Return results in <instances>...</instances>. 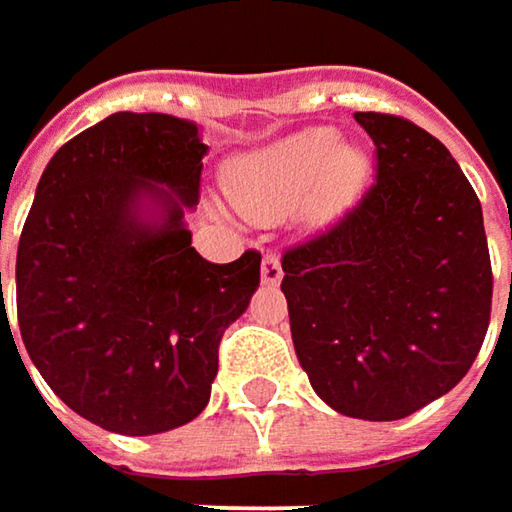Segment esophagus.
I'll return each mask as SVG.
<instances>
[{
	"label": "esophagus",
	"mask_w": 512,
	"mask_h": 512,
	"mask_svg": "<svg viewBox=\"0 0 512 512\" xmlns=\"http://www.w3.org/2000/svg\"><path fill=\"white\" fill-rule=\"evenodd\" d=\"M281 260H278V255L275 252H266L263 255V260H260V278H263V284L266 287H275L278 281H281Z\"/></svg>",
	"instance_id": "obj_1"
}]
</instances>
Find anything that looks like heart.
Listing matches in <instances>:
<instances>
[{
    "label": "heart",
    "mask_w": 512,
    "mask_h": 512,
    "mask_svg": "<svg viewBox=\"0 0 512 512\" xmlns=\"http://www.w3.org/2000/svg\"><path fill=\"white\" fill-rule=\"evenodd\" d=\"M364 171V156L341 148L335 130L311 127L237 159L225 174V186L243 216L278 222L308 198L320 213L344 207L358 192Z\"/></svg>",
    "instance_id": "obj_1"
}]
</instances>
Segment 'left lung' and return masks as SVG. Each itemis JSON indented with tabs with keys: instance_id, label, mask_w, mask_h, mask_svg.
Segmentation results:
<instances>
[{
	"instance_id": "1",
	"label": "left lung",
	"mask_w": 512,
	"mask_h": 512,
	"mask_svg": "<svg viewBox=\"0 0 512 512\" xmlns=\"http://www.w3.org/2000/svg\"><path fill=\"white\" fill-rule=\"evenodd\" d=\"M376 180L329 228L281 255L293 347L341 415L397 421L448 394L483 347L492 263L480 201L418 124L356 112Z\"/></svg>"
}]
</instances>
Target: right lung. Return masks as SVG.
<instances>
[{
  "mask_svg": "<svg viewBox=\"0 0 512 512\" xmlns=\"http://www.w3.org/2000/svg\"><path fill=\"white\" fill-rule=\"evenodd\" d=\"M207 151L189 121L115 112L58 148L26 216V353L55 397L109 433L154 436L198 418L222 335L260 284L255 249L234 263L192 249L183 210L201 198ZM145 197L160 207L156 223L141 219ZM2 329L11 335L5 308Z\"/></svg>",
  "mask_w": 512,
  "mask_h": 512,
  "instance_id": "1",
  "label": "right lung"
}]
</instances>
